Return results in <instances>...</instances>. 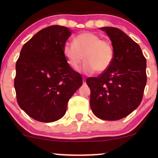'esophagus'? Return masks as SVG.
I'll return each mask as SVG.
<instances>
[{
    "instance_id": "34e87169",
    "label": "esophagus",
    "mask_w": 158,
    "mask_h": 158,
    "mask_svg": "<svg viewBox=\"0 0 158 158\" xmlns=\"http://www.w3.org/2000/svg\"><path fill=\"white\" fill-rule=\"evenodd\" d=\"M82 82H83V85H85V84H86V80H85V78H83Z\"/></svg>"
}]
</instances>
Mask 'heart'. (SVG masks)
I'll return each mask as SVG.
<instances>
[{
	"instance_id": "obj_1",
	"label": "heart",
	"mask_w": 158,
	"mask_h": 158,
	"mask_svg": "<svg viewBox=\"0 0 158 158\" xmlns=\"http://www.w3.org/2000/svg\"><path fill=\"white\" fill-rule=\"evenodd\" d=\"M62 52L68 64L73 69L79 68L84 59L81 71L85 74L96 71L104 73L110 67L114 57L111 43L90 32L78 34L73 42L64 43Z\"/></svg>"
}]
</instances>
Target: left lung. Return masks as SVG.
<instances>
[{
	"label": "left lung",
	"mask_w": 158,
	"mask_h": 158,
	"mask_svg": "<svg viewBox=\"0 0 158 158\" xmlns=\"http://www.w3.org/2000/svg\"><path fill=\"white\" fill-rule=\"evenodd\" d=\"M111 41L113 62L97 77L86 82L90 90L92 111L105 120H118L129 115L140 104L146 85V59L131 38L115 27L100 28Z\"/></svg>",
	"instance_id": "left-lung-1"
}]
</instances>
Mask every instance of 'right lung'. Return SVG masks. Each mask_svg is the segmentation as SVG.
Instances as JSON below:
<instances>
[{
  "mask_svg": "<svg viewBox=\"0 0 158 158\" xmlns=\"http://www.w3.org/2000/svg\"><path fill=\"white\" fill-rule=\"evenodd\" d=\"M71 35L66 27L42 29L23 44L14 85L20 108L35 120L51 123L64 115L69 99L82 85L67 63L62 48Z\"/></svg>",
  "mask_w": 158,
  "mask_h": 158,
  "instance_id": "obj_1",
  "label": "right lung"
}]
</instances>
